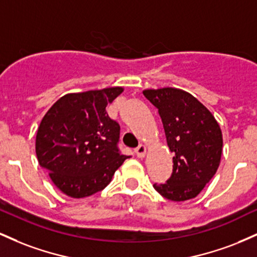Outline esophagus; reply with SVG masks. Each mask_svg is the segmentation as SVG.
Masks as SVG:
<instances>
[{
  "label": "esophagus",
  "mask_w": 257,
  "mask_h": 257,
  "mask_svg": "<svg viewBox=\"0 0 257 257\" xmlns=\"http://www.w3.org/2000/svg\"><path fill=\"white\" fill-rule=\"evenodd\" d=\"M135 151V155L138 156V157H140V158H143V157H145V153H146V146L145 145H143V144H140V145H139L137 149L134 150Z\"/></svg>",
  "instance_id": "obj_1"
}]
</instances>
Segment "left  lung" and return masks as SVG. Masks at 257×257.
Listing matches in <instances>:
<instances>
[{"mask_svg": "<svg viewBox=\"0 0 257 257\" xmlns=\"http://www.w3.org/2000/svg\"><path fill=\"white\" fill-rule=\"evenodd\" d=\"M158 110L167 144L174 152L172 176L153 185L164 198L182 202L198 196L219 168L222 134L216 119L187 91L176 88L144 90Z\"/></svg>", "mask_w": 257, "mask_h": 257, "instance_id": "left-lung-1", "label": "left lung"}]
</instances>
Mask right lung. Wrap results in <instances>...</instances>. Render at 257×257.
I'll use <instances>...</instances> for the list:
<instances>
[{"mask_svg":"<svg viewBox=\"0 0 257 257\" xmlns=\"http://www.w3.org/2000/svg\"><path fill=\"white\" fill-rule=\"evenodd\" d=\"M122 91L113 87L66 94L44 114L36 135L38 163L69 197L104 190L129 157L119 150V124L106 112Z\"/></svg>","mask_w":257,"mask_h":257,"instance_id":"1","label":"right lung"}]
</instances>
